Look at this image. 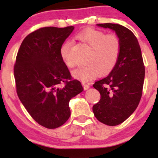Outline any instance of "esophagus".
I'll return each instance as SVG.
<instances>
[{
	"label": "esophagus",
	"instance_id": "esophagus-1",
	"mask_svg": "<svg viewBox=\"0 0 158 158\" xmlns=\"http://www.w3.org/2000/svg\"><path fill=\"white\" fill-rule=\"evenodd\" d=\"M83 87H84L85 90H88V88H90V84H85V83H83Z\"/></svg>",
	"mask_w": 158,
	"mask_h": 158
}]
</instances>
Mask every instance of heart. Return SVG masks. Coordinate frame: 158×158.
<instances>
[{
	"mask_svg": "<svg viewBox=\"0 0 158 158\" xmlns=\"http://www.w3.org/2000/svg\"><path fill=\"white\" fill-rule=\"evenodd\" d=\"M79 40L90 48L86 62L73 71V77L82 81H88L98 74L106 76L114 68L120 54V41L114 34L106 35L99 30L89 29L77 35ZM72 41H66L60 48L62 61L68 68H73L76 63L71 56Z\"/></svg>",
	"mask_w": 158,
	"mask_h": 158,
	"instance_id": "b5f03b06",
	"label": "heart"
}]
</instances>
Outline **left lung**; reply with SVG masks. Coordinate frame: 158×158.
<instances>
[{"mask_svg":"<svg viewBox=\"0 0 158 158\" xmlns=\"http://www.w3.org/2000/svg\"><path fill=\"white\" fill-rule=\"evenodd\" d=\"M108 28L120 41V54L117 64L108 77L93 85L100 93L93 112L99 122L114 126L128 119L138 106L143 91L145 68L142 52L135 34L117 23H99Z\"/></svg>","mask_w":158,"mask_h":158,"instance_id":"left-lung-1","label":"left lung"}]
</instances>
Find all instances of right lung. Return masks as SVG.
I'll use <instances>...</instances> for the list:
<instances>
[{"label": "right lung", "mask_w": 158, "mask_h": 158, "mask_svg": "<svg viewBox=\"0 0 158 158\" xmlns=\"http://www.w3.org/2000/svg\"><path fill=\"white\" fill-rule=\"evenodd\" d=\"M73 30V26L40 28L23 39L16 57L18 96L30 116L45 128L65 123L70 116L69 102L84 90L80 81L71 79L60 55L61 46Z\"/></svg>", "instance_id": "add662e5"}]
</instances>
